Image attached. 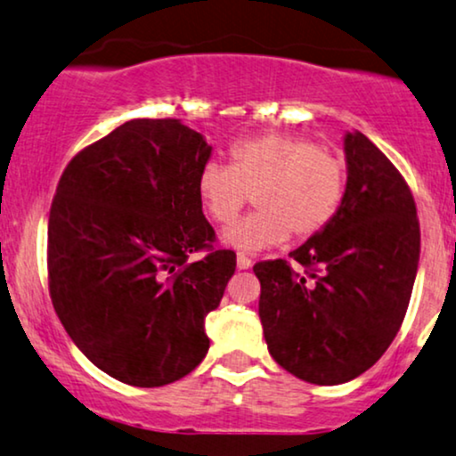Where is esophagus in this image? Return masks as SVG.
Segmentation results:
<instances>
[{"mask_svg": "<svg viewBox=\"0 0 456 456\" xmlns=\"http://www.w3.org/2000/svg\"><path fill=\"white\" fill-rule=\"evenodd\" d=\"M250 265H253V261H250L248 255L238 253V268H240V270H248Z\"/></svg>", "mask_w": 456, "mask_h": 456, "instance_id": "1", "label": "esophagus"}]
</instances>
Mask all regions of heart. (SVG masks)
I'll list each match as a JSON object with an SVG mask.
<instances>
[{
  "mask_svg": "<svg viewBox=\"0 0 456 456\" xmlns=\"http://www.w3.org/2000/svg\"><path fill=\"white\" fill-rule=\"evenodd\" d=\"M229 165L208 162L197 175V195L214 223L238 216L253 192L257 210L224 229V242L244 250L317 235L334 221L347 191L341 156L317 141L287 133L238 139L227 150Z\"/></svg>",
  "mask_w": 456,
  "mask_h": 456,
  "instance_id": "b5f03b06",
  "label": "heart"
}]
</instances>
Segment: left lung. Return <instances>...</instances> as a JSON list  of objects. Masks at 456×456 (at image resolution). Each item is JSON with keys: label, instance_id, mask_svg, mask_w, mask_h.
<instances>
[{"label": "left lung", "instance_id": "1", "mask_svg": "<svg viewBox=\"0 0 456 456\" xmlns=\"http://www.w3.org/2000/svg\"><path fill=\"white\" fill-rule=\"evenodd\" d=\"M345 156L347 191L334 221L289 253L291 261L253 265L272 358L317 386L345 384L384 355L405 319L420 259L405 177L362 133H347Z\"/></svg>", "mask_w": 456, "mask_h": 456}]
</instances>
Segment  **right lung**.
Returning a JSON list of instances; mask_svg holds the SVG:
<instances>
[{
	"instance_id": "add662e5",
	"label": "right lung",
	"mask_w": 456,
	"mask_h": 456,
	"mask_svg": "<svg viewBox=\"0 0 456 456\" xmlns=\"http://www.w3.org/2000/svg\"><path fill=\"white\" fill-rule=\"evenodd\" d=\"M210 151L180 119H130L78 151L57 184L51 302L77 347L128 386L177 381L210 349L203 322L235 272L197 195Z\"/></svg>"
}]
</instances>
